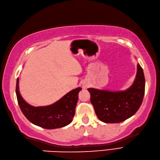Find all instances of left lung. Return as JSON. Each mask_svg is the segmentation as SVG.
Returning <instances> with one entry per match:
<instances>
[{"label": "left lung", "instance_id": "left-lung-1", "mask_svg": "<svg viewBox=\"0 0 160 160\" xmlns=\"http://www.w3.org/2000/svg\"><path fill=\"white\" fill-rule=\"evenodd\" d=\"M145 87L144 73L138 64L136 79L126 91L110 92L92 88H88V91L98 118L105 123H119L138 111L143 100Z\"/></svg>", "mask_w": 160, "mask_h": 160}]
</instances>
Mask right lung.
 Instances as JSON below:
<instances>
[{"instance_id":"obj_1","label":"right lung","mask_w":160,"mask_h":160,"mask_svg":"<svg viewBox=\"0 0 160 160\" xmlns=\"http://www.w3.org/2000/svg\"><path fill=\"white\" fill-rule=\"evenodd\" d=\"M80 87L66 94L51 105L35 108L28 104L19 92V79L16 83V95L23 115L32 124L46 129L61 128L70 124L75 115V109L78 99Z\"/></svg>"}]
</instances>
